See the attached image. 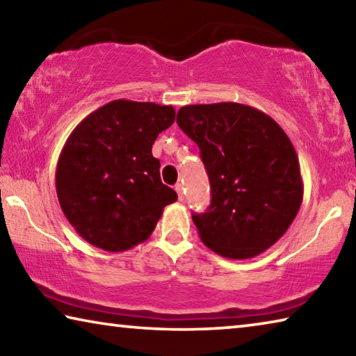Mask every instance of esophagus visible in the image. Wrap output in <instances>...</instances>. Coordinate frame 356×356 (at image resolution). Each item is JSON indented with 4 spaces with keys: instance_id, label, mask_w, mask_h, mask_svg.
I'll return each instance as SVG.
<instances>
[{
    "instance_id": "1",
    "label": "esophagus",
    "mask_w": 356,
    "mask_h": 356,
    "mask_svg": "<svg viewBox=\"0 0 356 356\" xmlns=\"http://www.w3.org/2000/svg\"><path fill=\"white\" fill-rule=\"evenodd\" d=\"M176 191H177L179 201H184V185L182 184H177L176 185Z\"/></svg>"
}]
</instances>
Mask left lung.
Returning <instances> with one entry per match:
<instances>
[{"label": "left lung", "mask_w": 356, "mask_h": 356, "mask_svg": "<svg viewBox=\"0 0 356 356\" xmlns=\"http://www.w3.org/2000/svg\"><path fill=\"white\" fill-rule=\"evenodd\" d=\"M177 124L201 150L212 190L193 213L204 245L250 259L284 236L303 201L298 156L275 120L256 108L221 102L182 106Z\"/></svg>", "instance_id": "1"}]
</instances>
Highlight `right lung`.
<instances>
[{
    "label": "right lung",
    "mask_w": 356,
    "mask_h": 356,
    "mask_svg": "<svg viewBox=\"0 0 356 356\" xmlns=\"http://www.w3.org/2000/svg\"><path fill=\"white\" fill-rule=\"evenodd\" d=\"M176 111L152 102L113 100L84 118L65 141L56 193L88 243L119 252L149 238L176 191L160 179L152 144Z\"/></svg>",
    "instance_id": "add662e5"
}]
</instances>
